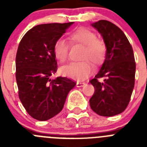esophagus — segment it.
<instances>
[{
    "label": "esophagus",
    "instance_id": "obj_1",
    "mask_svg": "<svg viewBox=\"0 0 147 147\" xmlns=\"http://www.w3.org/2000/svg\"><path fill=\"white\" fill-rule=\"evenodd\" d=\"M85 85V82H76V87H77V88H81V87L84 86Z\"/></svg>",
    "mask_w": 147,
    "mask_h": 147
}]
</instances>
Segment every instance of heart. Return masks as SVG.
I'll return each mask as SVG.
<instances>
[{"mask_svg": "<svg viewBox=\"0 0 147 147\" xmlns=\"http://www.w3.org/2000/svg\"><path fill=\"white\" fill-rule=\"evenodd\" d=\"M71 44L79 43L84 45L82 59L79 62H70L60 68L62 76L73 80H85L93 71L91 61L96 65L104 61L106 54V46L102 40L97 39L96 34L91 30L85 27H80L73 30L67 34ZM69 46L64 39L59 38L54 42L53 52L54 57L59 62H64L68 56Z\"/></svg>", "mask_w": 147, "mask_h": 147, "instance_id": "heart-1", "label": "heart"}]
</instances>
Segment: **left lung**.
<instances>
[{
	"mask_svg": "<svg viewBox=\"0 0 147 147\" xmlns=\"http://www.w3.org/2000/svg\"><path fill=\"white\" fill-rule=\"evenodd\" d=\"M91 26L102 35L107 50L100 71L90 81L95 88L90 105L98 115L113 116L127 108L134 88L133 50L124 32L111 22L98 20ZM102 77L105 80L99 83L98 79Z\"/></svg>",
	"mask_w": 147,
	"mask_h": 147,
	"instance_id": "8db88e82",
	"label": "left lung"
}]
</instances>
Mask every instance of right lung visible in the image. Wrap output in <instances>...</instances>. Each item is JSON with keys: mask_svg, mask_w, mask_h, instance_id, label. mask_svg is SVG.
Segmentation results:
<instances>
[{"mask_svg": "<svg viewBox=\"0 0 147 147\" xmlns=\"http://www.w3.org/2000/svg\"><path fill=\"white\" fill-rule=\"evenodd\" d=\"M74 22L33 27L20 40L16 54V81L23 107L32 118L46 121L57 115L76 82L66 77L51 80L57 70L53 46Z\"/></svg>", "mask_w": 147, "mask_h": 147, "instance_id": "obj_1", "label": "right lung"}]
</instances>
